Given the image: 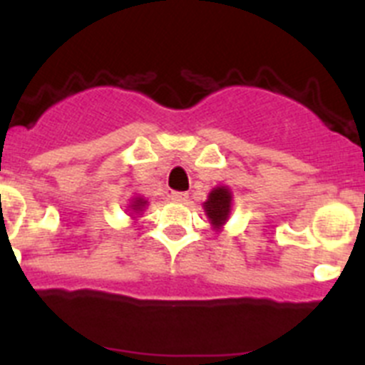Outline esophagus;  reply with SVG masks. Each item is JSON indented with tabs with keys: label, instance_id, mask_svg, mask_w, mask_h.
Returning a JSON list of instances; mask_svg holds the SVG:
<instances>
[{
	"label": "esophagus",
	"instance_id": "obj_1",
	"mask_svg": "<svg viewBox=\"0 0 365 365\" xmlns=\"http://www.w3.org/2000/svg\"><path fill=\"white\" fill-rule=\"evenodd\" d=\"M170 197H172V201H175V202H185V201H188V193L172 192V195H170Z\"/></svg>",
	"mask_w": 365,
	"mask_h": 365
}]
</instances>
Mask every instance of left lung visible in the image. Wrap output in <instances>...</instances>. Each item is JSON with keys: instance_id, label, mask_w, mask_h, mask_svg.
Returning <instances> with one entry per match:
<instances>
[{"instance_id": "1", "label": "left lung", "mask_w": 365, "mask_h": 365, "mask_svg": "<svg viewBox=\"0 0 365 365\" xmlns=\"http://www.w3.org/2000/svg\"><path fill=\"white\" fill-rule=\"evenodd\" d=\"M230 201L232 195L225 186L212 190L208 201L205 202V212L214 227H221L222 222L227 221L228 214H230Z\"/></svg>"}]
</instances>
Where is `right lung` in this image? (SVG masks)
Returning a JSON list of instances; mask_svg holds the SVG:
<instances>
[{
    "mask_svg": "<svg viewBox=\"0 0 365 365\" xmlns=\"http://www.w3.org/2000/svg\"><path fill=\"white\" fill-rule=\"evenodd\" d=\"M144 206H146V201H144V199H135L133 205H131V208H133L135 212H140Z\"/></svg>",
    "mask_w": 365,
    "mask_h": 365,
    "instance_id": "obj_1",
    "label": "right lung"
}]
</instances>
